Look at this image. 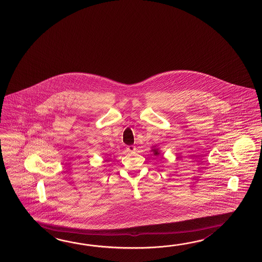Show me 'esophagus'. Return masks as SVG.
Returning a JSON list of instances; mask_svg holds the SVG:
<instances>
[{"label":"esophagus","instance_id":"34e87169","mask_svg":"<svg viewBox=\"0 0 262 262\" xmlns=\"http://www.w3.org/2000/svg\"><path fill=\"white\" fill-rule=\"evenodd\" d=\"M126 150L129 151V152H133L136 150V147L133 146V145H130V146H126Z\"/></svg>","mask_w":262,"mask_h":262}]
</instances>
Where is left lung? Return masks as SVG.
<instances>
[{"label":"left lung","mask_w":262,"mask_h":262,"mask_svg":"<svg viewBox=\"0 0 262 262\" xmlns=\"http://www.w3.org/2000/svg\"><path fill=\"white\" fill-rule=\"evenodd\" d=\"M150 151H152V154H154V156H158L160 155V150H159V148H157L156 146H152L151 147V150Z\"/></svg>","instance_id":"1"}]
</instances>
